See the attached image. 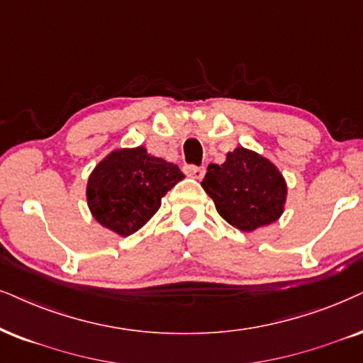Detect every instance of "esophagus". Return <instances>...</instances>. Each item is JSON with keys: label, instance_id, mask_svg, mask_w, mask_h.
<instances>
[{"label": "esophagus", "instance_id": "esophagus-1", "mask_svg": "<svg viewBox=\"0 0 363 363\" xmlns=\"http://www.w3.org/2000/svg\"><path fill=\"white\" fill-rule=\"evenodd\" d=\"M184 174L189 177H194V179H203L204 174H206V169L204 167H197V166H184Z\"/></svg>", "mask_w": 363, "mask_h": 363}]
</instances>
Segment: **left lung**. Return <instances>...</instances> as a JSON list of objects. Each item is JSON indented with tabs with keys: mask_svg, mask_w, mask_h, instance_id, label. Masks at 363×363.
I'll use <instances>...</instances> for the list:
<instances>
[{
	"mask_svg": "<svg viewBox=\"0 0 363 363\" xmlns=\"http://www.w3.org/2000/svg\"><path fill=\"white\" fill-rule=\"evenodd\" d=\"M201 184L219 216L241 231L277 221L286 201V182L278 169L245 147L229 152L221 166L209 164Z\"/></svg>",
	"mask_w": 363,
	"mask_h": 363,
	"instance_id": "obj_1",
	"label": "left lung"
}]
</instances>
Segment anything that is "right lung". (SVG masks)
Returning a JSON list of instances; mask_svg holds the SVG:
<instances>
[{
  "mask_svg": "<svg viewBox=\"0 0 363 363\" xmlns=\"http://www.w3.org/2000/svg\"><path fill=\"white\" fill-rule=\"evenodd\" d=\"M182 179L176 164L145 147L113 150L90 174L86 201L102 226L128 236L157 213L160 199Z\"/></svg>",
  "mask_w": 363,
  "mask_h": 363,
  "instance_id": "1",
  "label": "right lung"
}]
</instances>
